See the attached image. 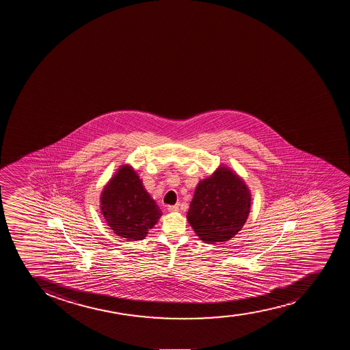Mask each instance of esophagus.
<instances>
[{
	"label": "esophagus",
	"mask_w": 350,
	"mask_h": 350,
	"mask_svg": "<svg viewBox=\"0 0 350 350\" xmlns=\"http://www.w3.org/2000/svg\"><path fill=\"white\" fill-rule=\"evenodd\" d=\"M167 210H169L170 212H178L179 211V206H178V205H169Z\"/></svg>",
	"instance_id": "34e87169"
}]
</instances>
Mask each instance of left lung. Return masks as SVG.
Masks as SVG:
<instances>
[{"label":"left lung","instance_id":"obj_1","mask_svg":"<svg viewBox=\"0 0 350 350\" xmlns=\"http://www.w3.org/2000/svg\"><path fill=\"white\" fill-rule=\"evenodd\" d=\"M251 193L243 179L226 166L200 181L187 219L200 239L226 242L242 229L249 217Z\"/></svg>","mask_w":350,"mask_h":350}]
</instances>
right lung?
<instances>
[{"mask_svg":"<svg viewBox=\"0 0 350 350\" xmlns=\"http://www.w3.org/2000/svg\"><path fill=\"white\" fill-rule=\"evenodd\" d=\"M101 213L115 234L126 241L144 239L162 215L131 166L123 165L101 193Z\"/></svg>","mask_w":350,"mask_h":350,"instance_id":"obj_1","label":"right lung"}]
</instances>
